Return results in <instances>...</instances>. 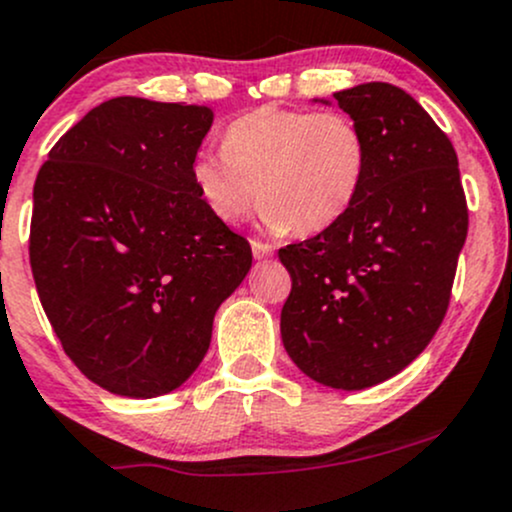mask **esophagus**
I'll return each mask as SVG.
<instances>
[{"instance_id":"esophagus-1","label":"esophagus","mask_w":512,"mask_h":512,"mask_svg":"<svg viewBox=\"0 0 512 512\" xmlns=\"http://www.w3.org/2000/svg\"><path fill=\"white\" fill-rule=\"evenodd\" d=\"M251 251H254L256 258L273 256V246L266 244V241H258V239H251Z\"/></svg>"}]
</instances>
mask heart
I'll return each mask as SVG.
<instances>
[{
    "mask_svg": "<svg viewBox=\"0 0 512 512\" xmlns=\"http://www.w3.org/2000/svg\"><path fill=\"white\" fill-rule=\"evenodd\" d=\"M368 139L344 112L263 104L227 126L222 153H200L190 178L214 219L239 224L258 205L273 232L337 224L366 183Z\"/></svg>",
    "mask_w": 512,
    "mask_h": 512,
    "instance_id": "heart-1",
    "label": "heart"
}]
</instances>
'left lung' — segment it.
<instances>
[{
    "mask_svg": "<svg viewBox=\"0 0 512 512\" xmlns=\"http://www.w3.org/2000/svg\"><path fill=\"white\" fill-rule=\"evenodd\" d=\"M334 100L368 139L366 183L337 224L278 251L293 278L280 337L312 381L364 390L432 342L469 210L452 141L408 92L366 82Z\"/></svg>",
    "mask_w": 512,
    "mask_h": 512,
    "instance_id": "8db88e82",
    "label": "left lung"
}]
</instances>
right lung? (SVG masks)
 <instances>
[{"label": "right lung", "mask_w": 512, "mask_h": 512, "mask_svg": "<svg viewBox=\"0 0 512 512\" xmlns=\"http://www.w3.org/2000/svg\"><path fill=\"white\" fill-rule=\"evenodd\" d=\"M212 109L114 97L48 153L34 185L38 298L75 366L114 395L183 386L251 246L214 219L190 168Z\"/></svg>", "instance_id": "obj_1"}]
</instances>
